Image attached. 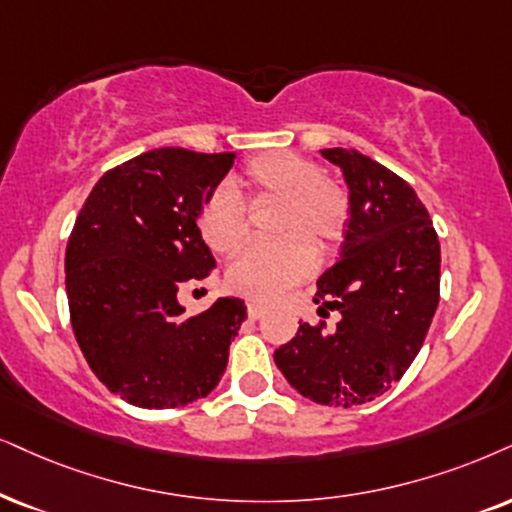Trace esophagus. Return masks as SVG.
Masks as SVG:
<instances>
[{
    "instance_id": "1",
    "label": "esophagus",
    "mask_w": 512,
    "mask_h": 512,
    "mask_svg": "<svg viewBox=\"0 0 512 512\" xmlns=\"http://www.w3.org/2000/svg\"><path fill=\"white\" fill-rule=\"evenodd\" d=\"M264 314H267V304H262V302H248V319L257 321V319H260V316H264Z\"/></svg>"
}]
</instances>
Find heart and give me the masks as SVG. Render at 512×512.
Wrapping results in <instances>:
<instances>
[{
	"label": "heart",
	"mask_w": 512,
	"mask_h": 512,
	"mask_svg": "<svg viewBox=\"0 0 512 512\" xmlns=\"http://www.w3.org/2000/svg\"><path fill=\"white\" fill-rule=\"evenodd\" d=\"M250 198H281L274 243H255L236 257L229 286L252 300H274L314 267V250L331 252L345 236L349 196L304 155L278 151L250 160L241 174ZM200 234L217 255H231L248 234L243 203L231 191H215L200 212Z\"/></svg>",
	"instance_id": "obj_1"
}]
</instances>
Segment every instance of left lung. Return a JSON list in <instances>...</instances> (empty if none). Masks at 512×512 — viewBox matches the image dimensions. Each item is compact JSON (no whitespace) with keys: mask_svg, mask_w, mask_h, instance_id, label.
<instances>
[{"mask_svg":"<svg viewBox=\"0 0 512 512\" xmlns=\"http://www.w3.org/2000/svg\"><path fill=\"white\" fill-rule=\"evenodd\" d=\"M349 189V222L338 262L316 281L319 314L274 352L302 397L359 406L397 383L423 347L439 304V238L409 181L354 148H323Z\"/></svg>","mask_w":512,"mask_h":512,"instance_id":"obj_1","label":"left lung"}]
</instances>
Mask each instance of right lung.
Returning <instances> with one entry per match:
<instances>
[{
    "instance_id": "obj_1",
    "label": "right lung",
    "mask_w": 512,
    "mask_h": 512,
    "mask_svg": "<svg viewBox=\"0 0 512 512\" xmlns=\"http://www.w3.org/2000/svg\"><path fill=\"white\" fill-rule=\"evenodd\" d=\"M234 153L155 148L108 170L66 248L75 340L96 378L141 409H177L215 390L245 321L238 297L184 316L177 290L215 269L198 229Z\"/></svg>"
}]
</instances>
